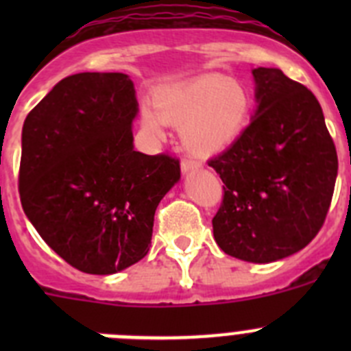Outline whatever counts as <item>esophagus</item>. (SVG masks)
I'll return each instance as SVG.
<instances>
[{
    "label": "esophagus",
    "instance_id": "34e87169",
    "mask_svg": "<svg viewBox=\"0 0 351 351\" xmlns=\"http://www.w3.org/2000/svg\"><path fill=\"white\" fill-rule=\"evenodd\" d=\"M202 167V163L197 160H191V158H184V160L181 161V169L182 172H191V170H198Z\"/></svg>",
    "mask_w": 351,
    "mask_h": 351
}]
</instances>
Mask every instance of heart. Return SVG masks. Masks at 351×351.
I'll list each match as a JSON object with an SVG mask.
<instances>
[{
	"label": "heart",
	"instance_id": "1",
	"mask_svg": "<svg viewBox=\"0 0 351 351\" xmlns=\"http://www.w3.org/2000/svg\"><path fill=\"white\" fill-rule=\"evenodd\" d=\"M153 110L145 108L142 123L160 133L161 121L181 128V141L197 156L216 154L246 128L253 98L244 84L223 75H202L163 88L154 95Z\"/></svg>",
	"mask_w": 351,
	"mask_h": 351
}]
</instances>
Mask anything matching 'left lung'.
<instances>
[{
    "instance_id": "8db88e82",
    "label": "left lung",
    "mask_w": 351,
    "mask_h": 351,
    "mask_svg": "<svg viewBox=\"0 0 351 351\" xmlns=\"http://www.w3.org/2000/svg\"><path fill=\"white\" fill-rule=\"evenodd\" d=\"M258 108L241 137L207 163L223 181L213 218L226 255L255 263L290 256L324 226L337 153L316 96L278 68H255Z\"/></svg>"
}]
</instances>
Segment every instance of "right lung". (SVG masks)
<instances>
[{
  "instance_id": "add662e5",
  "label": "right lung",
  "mask_w": 351,
  "mask_h": 351,
  "mask_svg": "<svg viewBox=\"0 0 351 351\" xmlns=\"http://www.w3.org/2000/svg\"><path fill=\"white\" fill-rule=\"evenodd\" d=\"M125 73H75L23 126L21 204L40 237L71 267L114 274L147 255L154 213L181 178L176 156L133 149L137 116Z\"/></svg>"
}]
</instances>
